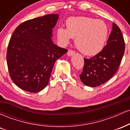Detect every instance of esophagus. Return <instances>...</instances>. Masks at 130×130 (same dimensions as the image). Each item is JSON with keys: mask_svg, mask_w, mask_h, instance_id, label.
Wrapping results in <instances>:
<instances>
[{"mask_svg": "<svg viewBox=\"0 0 130 130\" xmlns=\"http://www.w3.org/2000/svg\"><path fill=\"white\" fill-rule=\"evenodd\" d=\"M74 53H75V52H74L73 50H68V52H67V55H68V56H72V55H73Z\"/></svg>", "mask_w": 130, "mask_h": 130, "instance_id": "1", "label": "esophagus"}]
</instances>
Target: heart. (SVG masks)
I'll list each match as a JSON object with an SVG mask.
<instances>
[{"label":"heart","mask_w":130,"mask_h":130,"mask_svg":"<svg viewBox=\"0 0 130 130\" xmlns=\"http://www.w3.org/2000/svg\"><path fill=\"white\" fill-rule=\"evenodd\" d=\"M66 29L59 27L57 37L65 46L71 38H75V44L81 53L95 56L103 50L109 34V28L103 21L80 16L71 17L66 21Z\"/></svg>","instance_id":"obj_1"}]
</instances>
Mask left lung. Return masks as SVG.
<instances>
[{
    "label": "left lung",
    "mask_w": 130,
    "mask_h": 130,
    "mask_svg": "<svg viewBox=\"0 0 130 130\" xmlns=\"http://www.w3.org/2000/svg\"><path fill=\"white\" fill-rule=\"evenodd\" d=\"M125 47L121 30L113 22L112 30L103 50L90 59H84V68L79 76L83 84L95 87L109 80L121 63Z\"/></svg>",
    "instance_id": "left-lung-1"
}]
</instances>
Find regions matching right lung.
I'll return each instance as SVG.
<instances>
[{
  "mask_svg": "<svg viewBox=\"0 0 130 130\" xmlns=\"http://www.w3.org/2000/svg\"><path fill=\"white\" fill-rule=\"evenodd\" d=\"M59 14H47L22 22L16 27L8 43L7 65L18 87L37 93L49 83L54 65L68 50L52 41L53 29Z\"/></svg>",
  "mask_w": 130,
  "mask_h": 130,
  "instance_id": "right-lung-1",
  "label": "right lung"
}]
</instances>
